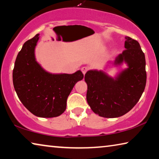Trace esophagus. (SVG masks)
Wrapping results in <instances>:
<instances>
[{
  "instance_id": "obj_1",
  "label": "esophagus",
  "mask_w": 159,
  "mask_h": 159,
  "mask_svg": "<svg viewBox=\"0 0 159 159\" xmlns=\"http://www.w3.org/2000/svg\"><path fill=\"white\" fill-rule=\"evenodd\" d=\"M88 69H89V68H88V66H83L81 68V71L83 72V74H85L86 72H87L88 71Z\"/></svg>"
}]
</instances>
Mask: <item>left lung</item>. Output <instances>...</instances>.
Instances as JSON below:
<instances>
[{"instance_id": "left-lung-1", "label": "left lung", "mask_w": 159, "mask_h": 159, "mask_svg": "<svg viewBox=\"0 0 159 159\" xmlns=\"http://www.w3.org/2000/svg\"><path fill=\"white\" fill-rule=\"evenodd\" d=\"M125 48L115 60L128 68L115 79L102 71H88L85 75L88 85L86 99L91 109L99 116L116 118L125 114L138 103L147 82L146 61L140 45L125 36Z\"/></svg>"}]
</instances>
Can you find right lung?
<instances>
[{"label":"right lung","instance_id":"obj_1","mask_svg":"<svg viewBox=\"0 0 159 159\" xmlns=\"http://www.w3.org/2000/svg\"><path fill=\"white\" fill-rule=\"evenodd\" d=\"M39 36L26 41L19 52L12 72L13 85L19 99L31 113L39 117H56L65 111L66 99L83 74L80 71L51 74L43 69L34 55Z\"/></svg>","mask_w":159,"mask_h":159}]
</instances>
